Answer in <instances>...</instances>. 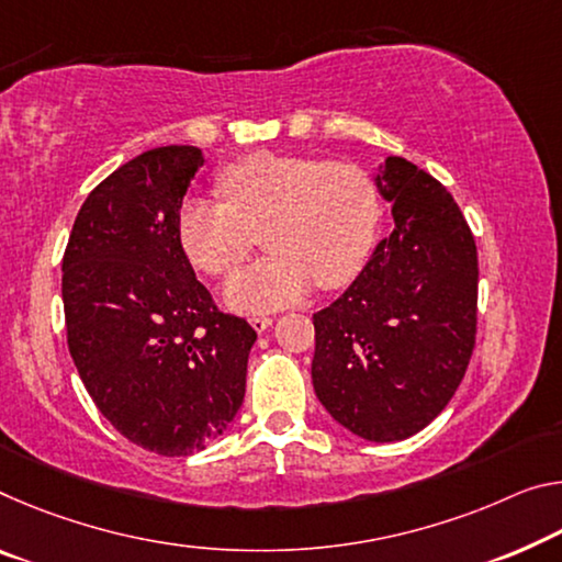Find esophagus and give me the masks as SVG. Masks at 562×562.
Listing matches in <instances>:
<instances>
[{
    "instance_id": "esophagus-1",
    "label": "esophagus",
    "mask_w": 562,
    "mask_h": 562,
    "mask_svg": "<svg viewBox=\"0 0 562 562\" xmlns=\"http://www.w3.org/2000/svg\"><path fill=\"white\" fill-rule=\"evenodd\" d=\"M249 325H252L257 333H265V329L272 325V317L270 315H255V317H249Z\"/></svg>"
}]
</instances>
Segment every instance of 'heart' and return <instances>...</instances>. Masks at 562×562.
Returning <instances> with one entry per match:
<instances>
[{"instance_id": "heart-1", "label": "heart", "mask_w": 562, "mask_h": 562, "mask_svg": "<svg viewBox=\"0 0 562 562\" xmlns=\"http://www.w3.org/2000/svg\"><path fill=\"white\" fill-rule=\"evenodd\" d=\"M227 204L190 198L177 212V237L200 270L227 278L255 247L270 255L225 284L237 313H265L300 300L315 280L337 290L358 278L375 247L378 184L347 159L257 153L220 175Z\"/></svg>"}]
</instances>
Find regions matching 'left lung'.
Returning <instances> with one entry per match:
<instances>
[{"instance_id":"obj_1","label":"left lung","mask_w":562,"mask_h":562,"mask_svg":"<svg viewBox=\"0 0 562 562\" xmlns=\"http://www.w3.org/2000/svg\"><path fill=\"white\" fill-rule=\"evenodd\" d=\"M395 227L333 305L313 315V385L329 415L370 442L438 417L475 347L477 247L452 194L403 157L375 175Z\"/></svg>"}]
</instances>
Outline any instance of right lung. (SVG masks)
Instances as JSON below:
<instances>
[{
    "label": "right lung",
    "mask_w": 562,
    "mask_h": 562,
    "mask_svg": "<svg viewBox=\"0 0 562 562\" xmlns=\"http://www.w3.org/2000/svg\"><path fill=\"white\" fill-rule=\"evenodd\" d=\"M204 165L190 145L155 147L89 192L61 260L69 355L89 397L157 456L204 450L245 400L257 333L220 313L177 237Z\"/></svg>",
    "instance_id": "right-lung-1"
}]
</instances>
